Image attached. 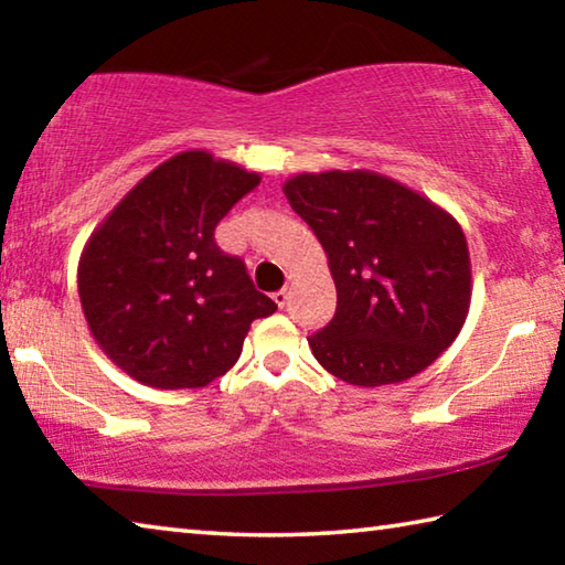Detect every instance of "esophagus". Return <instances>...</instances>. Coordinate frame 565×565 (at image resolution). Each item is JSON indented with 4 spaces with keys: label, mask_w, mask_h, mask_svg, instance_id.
Returning <instances> with one entry per match:
<instances>
[{
    "label": "esophagus",
    "mask_w": 565,
    "mask_h": 565,
    "mask_svg": "<svg viewBox=\"0 0 565 565\" xmlns=\"http://www.w3.org/2000/svg\"><path fill=\"white\" fill-rule=\"evenodd\" d=\"M271 299L276 301V306H281V309H284L286 301H289V289H279V291H274Z\"/></svg>",
    "instance_id": "34e87169"
}]
</instances>
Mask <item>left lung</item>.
Masks as SVG:
<instances>
[{"label":"left lung","instance_id":"left-lung-1","mask_svg":"<svg viewBox=\"0 0 565 565\" xmlns=\"http://www.w3.org/2000/svg\"><path fill=\"white\" fill-rule=\"evenodd\" d=\"M284 194L329 256L337 313L309 337L341 381L398 384L441 356L471 303V259L456 218L376 171L296 174Z\"/></svg>","mask_w":565,"mask_h":565}]
</instances>
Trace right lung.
Returning <instances> with one entry per match:
<instances>
[{"instance_id": "add662e5", "label": "right lung", "mask_w": 565, "mask_h": 565, "mask_svg": "<svg viewBox=\"0 0 565 565\" xmlns=\"http://www.w3.org/2000/svg\"><path fill=\"white\" fill-rule=\"evenodd\" d=\"M262 177L202 149L181 151L134 186L89 236L79 299L92 337L151 388H202L242 356L254 319L276 303L214 228Z\"/></svg>"}]
</instances>
